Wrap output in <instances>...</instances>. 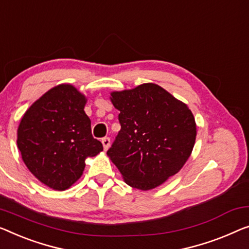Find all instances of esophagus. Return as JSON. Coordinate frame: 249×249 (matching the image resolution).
<instances>
[{"mask_svg":"<svg viewBox=\"0 0 249 249\" xmlns=\"http://www.w3.org/2000/svg\"><path fill=\"white\" fill-rule=\"evenodd\" d=\"M102 143H103L104 148L107 150V148H108L110 145V139L109 137H104V139H102Z\"/></svg>","mask_w":249,"mask_h":249,"instance_id":"1","label":"esophagus"}]
</instances>
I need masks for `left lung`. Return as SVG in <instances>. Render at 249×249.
I'll list each match as a JSON object with an SVG mask.
<instances>
[{"label": "left lung", "instance_id": "left-lung-1", "mask_svg": "<svg viewBox=\"0 0 249 249\" xmlns=\"http://www.w3.org/2000/svg\"><path fill=\"white\" fill-rule=\"evenodd\" d=\"M121 131L107 154L125 182L140 190L162 184L181 170L196 127L189 107L155 84L112 92Z\"/></svg>", "mask_w": 249, "mask_h": 249}]
</instances>
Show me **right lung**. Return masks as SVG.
<instances>
[{"label": "right lung", "mask_w": 249, "mask_h": 249, "mask_svg": "<svg viewBox=\"0 0 249 249\" xmlns=\"http://www.w3.org/2000/svg\"><path fill=\"white\" fill-rule=\"evenodd\" d=\"M86 98L71 85H59L32 104L18 128V147L42 183L66 190L79 179L85 160L103 151L84 112Z\"/></svg>", "instance_id": "obj_1"}]
</instances>
